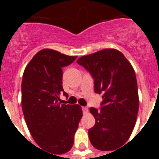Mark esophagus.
<instances>
[{
  "instance_id": "1",
  "label": "esophagus",
  "mask_w": 159,
  "mask_h": 159,
  "mask_svg": "<svg viewBox=\"0 0 159 159\" xmlns=\"http://www.w3.org/2000/svg\"><path fill=\"white\" fill-rule=\"evenodd\" d=\"M88 109H87V107H85V106H83L82 107V112H83V114H87L88 113Z\"/></svg>"
}]
</instances>
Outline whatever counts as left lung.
<instances>
[{"instance_id": "obj_1", "label": "left lung", "mask_w": 159, "mask_h": 159, "mask_svg": "<svg viewBox=\"0 0 159 159\" xmlns=\"http://www.w3.org/2000/svg\"><path fill=\"white\" fill-rule=\"evenodd\" d=\"M77 62L92 74L95 92L103 99L100 111L90 108L96 120L88 129L90 142L99 150H114L128 141L135 125L139 102L134 70L115 48L82 56Z\"/></svg>"}]
</instances>
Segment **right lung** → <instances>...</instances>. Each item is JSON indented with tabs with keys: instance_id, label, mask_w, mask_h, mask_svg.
<instances>
[{
	"instance_id": "obj_1",
	"label": "right lung",
	"mask_w": 159,
	"mask_h": 159,
	"mask_svg": "<svg viewBox=\"0 0 159 159\" xmlns=\"http://www.w3.org/2000/svg\"><path fill=\"white\" fill-rule=\"evenodd\" d=\"M77 56L44 48L36 53L24 71L21 105L31 135L40 148L53 154L72 148L82 116L79 105L61 104L63 67Z\"/></svg>"
}]
</instances>
